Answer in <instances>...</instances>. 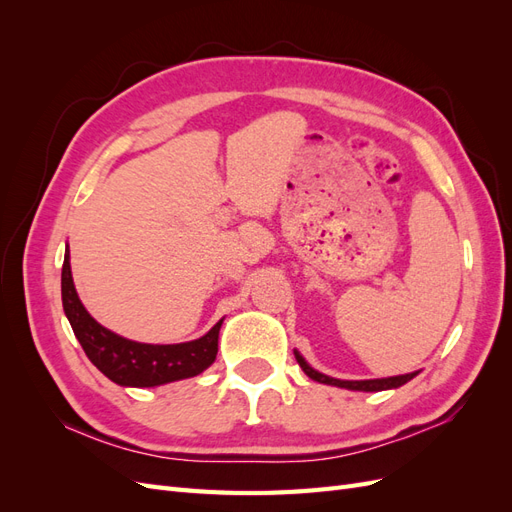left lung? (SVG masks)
<instances>
[{
	"instance_id": "8db88e82",
	"label": "left lung",
	"mask_w": 512,
	"mask_h": 512,
	"mask_svg": "<svg viewBox=\"0 0 512 512\" xmlns=\"http://www.w3.org/2000/svg\"><path fill=\"white\" fill-rule=\"evenodd\" d=\"M294 356H297V361H299L301 369H303L305 374H307L309 378H312V380L322 382V384L342 386V389H350V391H367V393H376V391H386V389H397V386L406 384L408 380H412V378L418 374V371H414V374L393 376V378H378V380H337V378H329V376L320 374V371H316L314 367H309L299 352H294Z\"/></svg>"
}]
</instances>
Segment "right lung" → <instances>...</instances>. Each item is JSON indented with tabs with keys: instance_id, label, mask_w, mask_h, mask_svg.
I'll use <instances>...</instances> for the list:
<instances>
[{
	"instance_id": "obj_1",
	"label": "right lung",
	"mask_w": 512,
	"mask_h": 512,
	"mask_svg": "<svg viewBox=\"0 0 512 512\" xmlns=\"http://www.w3.org/2000/svg\"><path fill=\"white\" fill-rule=\"evenodd\" d=\"M61 301L64 312L72 324V331L79 339L89 361L94 363L106 378L121 386H158L183 378L198 376L205 371L218 354V337L222 320L196 342L153 346L130 342L104 329L79 301L70 273V254L66 252L61 267Z\"/></svg>"
}]
</instances>
